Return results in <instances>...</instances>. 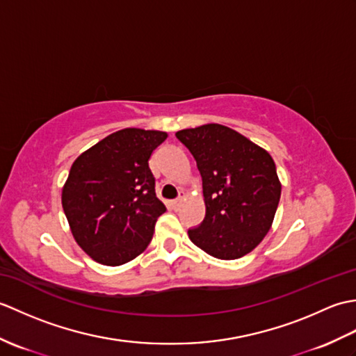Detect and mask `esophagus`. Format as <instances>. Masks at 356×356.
<instances>
[{"label": "esophagus", "instance_id": "esophagus-1", "mask_svg": "<svg viewBox=\"0 0 356 356\" xmlns=\"http://www.w3.org/2000/svg\"><path fill=\"white\" fill-rule=\"evenodd\" d=\"M184 197H185V195H184V193H180V194H179V197H177L176 200H172V207H174V208H179L180 205H182V202H184Z\"/></svg>", "mask_w": 356, "mask_h": 356}]
</instances>
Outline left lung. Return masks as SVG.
<instances>
[{
	"instance_id": "1",
	"label": "left lung",
	"mask_w": 356,
	"mask_h": 356,
	"mask_svg": "<svg viewBox=\"0 0 356 356\" xmlns=\"http://www.w3.org/2000/svg\"><path fill=\"white\" fill-rule=\"evenodd\" d=\"M176 138L195 159L207 207L203 222L188 229L191 241L220 260L251 252L270 229L282 194L270 154L218 124L188 128Z\"/></svg>"
}]
</instances>
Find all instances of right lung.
Listing matches in <instances>:
<instances>
[{"label":"right lung","mask_w":356,"mask_h":356,"mask_svg":"<svg viewBox=\"0 0 356 356\" xmlns=\"http://www.w3.org/2000/svg\"><path fill=\"white\" fill-rule=\"evenodd\" d=\"M165 139V131L125 128L73 162L63 208L74 240L95 261L119 266L149 245L166 208L148 161Z\"/></svg>","instance_id":"obj_1"}]
</instances>
